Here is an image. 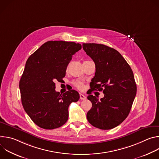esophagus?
<instances>
[{
    "label": "esophagus",
    "mask_w": 159,
    "mask_h": 159,
    "mask_svg": "<svg viewBox=\"0 0 159 159\" xmlns=\"http://www.w3.org/2000/svg\"><path fill=\"white\" fill-rule=\"evenodd\" d=\"M80 99L81 100H85V99H86V96H84V95H83V94H80Z\"/></svg>",
    "instance_id": "esophagus-1"
}]
</instances>
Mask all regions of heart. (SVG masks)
<instances>
[{
    "mask_svg": "<svg viewBox=\"0 0 159 159\" xmlns=\"http://www.w3.org/2000/svg\"><path fill=\"white\" fill-rule=\"evenodd\" d=\"M73 84H74V86L79 90H83L84 88V83L80 81H75V82H74Z\"/></svg>",
    "mask_w": 159,
    "mask_h": 159,
    "instance_id": "b5f03b06",
    "label": "heart"
}]
</instances>
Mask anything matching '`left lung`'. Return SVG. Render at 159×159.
Here are the masks:
<instances>
[{
	"label": "left lung",
	"instance_id": "obj_1",
	"mask_svg": "<svg viewBox=\"0 0 159 159\" xmlns=\"http://www.w3.org/2000/svg\"><path fill=\"white\" fill-rule=\"evenodd\" d=\"M82 47L96 65L90 87L93 90H102L104 94L100 101L98 96H87L93 106L87 113V119L96 128H114L128 116L137 94L133 71L114 48L96 43H83Z\"/></svg>",
	"mask_w": 159,
	"mask_h": 159
}]
</instances>
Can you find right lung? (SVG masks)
Here are the masks:
<instances>
[{"mask_svg":"<svg viewBox=\"0 0 159 159\" xmlns=\"http://www.w3.org/2000/svg\"><path fill=\"white\" fill-rule=\"evenodd\" d=\"M82 48L74 42L49 41L28 59L19 81L22 106L39 127L52 129L63 125L69 118V105L79 101L75 90L60 94L55 91V81L65 76L72 55Z\"/></svg>","mask_w":159,"mask_h":159,"instance_id":"1","label":"right lung"}]
</instances>
